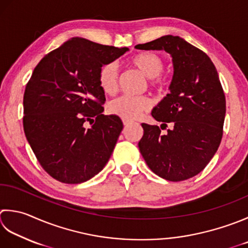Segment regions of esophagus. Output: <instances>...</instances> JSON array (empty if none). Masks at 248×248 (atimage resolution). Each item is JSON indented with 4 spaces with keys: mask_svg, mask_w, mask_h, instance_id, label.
<instances>
[{
    "mask_svg": "<svg viewBox=\"0 0 248 248\" xmlns=\"http://www.w3.org/2000/svg\"><path fill=\"white\" fill-rule=\"evenodd\" d=\"M123 123H124V125H129V124H131V121H130V120H127V119H123Z\"/></svg>",
    "mask_w": 248,
    "mask_h": 248,
    "instance_id": "obj_1",
    "label": "esophagus"
}]
</instances>
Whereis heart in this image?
Returning a JSON list of instances; mask_svg holds the SVG:
<instances>
[{
  "label": "heart",
  "mask_w": 248,
  "mask_h": 248,
  "mask_svg": "<svg viewBox=\"0 0 248 248\" xmlns=\"http://www.w3.org/2000/svg\"><path fill=\"white\" fill-rule=\"evenodd\" d=\"M131 63L140 73L149 78L150 85L159 86L161 84L159 75L164 69V63L156 53L140 52L133 57ZM118 80L119 70L117 63L109 62L101 67L99 72V85L104 93L108 95L115 94L118 89ZM150 106H152V102L146 96L133 98V96L123 95L110 102L108 111L123 119L133 120L147 111Z\"/></svg>",
  "instance_id": "heart-1"
}]
</instances>
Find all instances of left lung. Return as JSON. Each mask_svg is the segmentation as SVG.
I'll return each mask as SVG.
<instances>
[{
	"instance_id": "1",
	"label": "left lung",
	"mask_w": 248,
	"mask_h": 248,
	"mask_svg": "<svg viewBox=\"0 0 248 248\" xmlns=\"http://www.w3.org/2000/svg\"><path fill=\"white\" fill-rule=\"evenodd\" d=\"M135 48L164 50L173 63L170 93L152 110L155 119L172 128L162 134L158 125L142 124L140 152L149 169L167 181L193 177L214 157L222 138L226 98L214 63L179 36L164 35Z\"/></svg>"
}]
</instances>
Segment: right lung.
<instances>
[{"label":"right lung","instance_id":"1","mask_svg":"<svg viewBox=\"0 0 248 248\" xmlns=\"http://www.w3.org/2000/svg\"><path fill=\"white\" fill-rule=\"evenodd\" d=\"M127 51L72 37L34 69L23 96L24 134L43 169L57 181L87 182L108 162L124 124L118 116L103 115L99 72Z\"/></svg>","mask_w":248,"mask_h":248}]
</instances>
